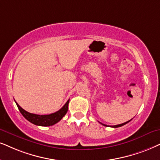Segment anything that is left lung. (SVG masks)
Masks as SVG:
<instances>
[{"mask_svg": "<svg viewBox=\"0 0 160 160\" xmlns=\"http://www.w3.org/2000/svg\"><path fill=\"white\" fill-rule=\"evenodd\" d=\"M130 122V120L129 121H127V122H124V123H122V124H120V125H112V126H110V127H112V128H118V127H121V126H122V125H125L126 124V123H128V122ZM100 124H102V125H105V126H108V125H105V124H102V123H101V122H100Z\"/></svg>", "mask_w": 160, "mask_h": 160, "instance_id": "1", "label": "left lung"}]
</instances>
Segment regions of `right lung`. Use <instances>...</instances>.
Returning a JSON list of instances; mask_svg holds the SVG:
<instances>
[{
  "mask_svg": "<svg viewBox=\"0 0 160 160\" xmlns=\"http://www.w3.org/2000/svg\"><path fill=\"white\" fill-rule=\"evenodd\" d=\"M68 102H69V100L66 102V104L59 111L47 115L32 114V113L26 112V111L22 108L17 102H16V105H17L21 114L30 122L33 123L36 125H40V126H51V125H53L59 122L62 117L65 116L68 111Z\"/></svg>",
  "mask_w": 160,
  "mask_h": 160,
  "instance_id": "add662e5",
  "label": "right lung"
}]
</instances>
